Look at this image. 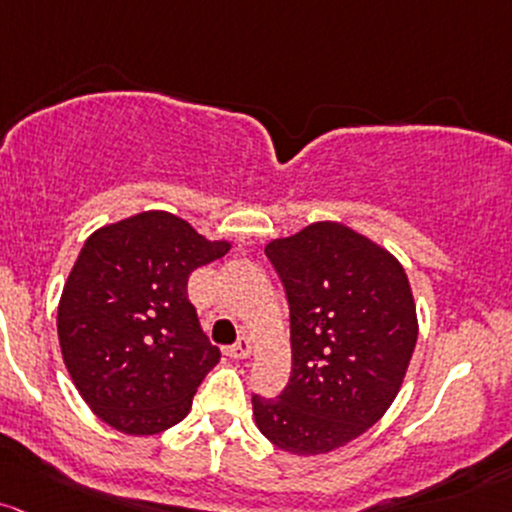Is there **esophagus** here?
Instances as JSON below:
<instances>
[{
	"label": "esophagus",
	"mask_w": 512,
	"mask_h": 512,
	"mask_svg": "<svg viewBox=\"0 0 512 512\" xmlns=\"http://www.w3.org/2000/svg\"><path fill=\"white\" fill-rule=\"evenodd\" d=\"M226 355L233 357V359H247L252 355V342L247 338H240L235 345L226 347Z\"/></svg>",
	"instance_id": "esophagus-1"
}]
</instances>
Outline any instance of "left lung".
Segmentation results:
<instances>
[{
	"instance_id": "8db88e82",
	"label": "left lung",
	"mask_w": 512,
	"mask_h": 512,
	"mask_svg": "<svg viewBox=\"0 0 512 512\" xmlns=\"http://www.w3.org/2000/svg\"><path fill=\"white\" fill-rule=\"evenodd\" d=\"M291 320V376L277 398L252 396L272 445L299 457L333 452L372 428L401 391L418 340L401 262L335 221L265 247Z\"/></svg>"
}]
</instances>
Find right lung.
<instances>
[{
	"instance_id": "add662e5",
	"label": "right lung",
	"mask_w": 512,
	"mask_h": 512,
	"mask_svg": "<svg viewBox=\"0 0 512 512\" xmlns=\"http://www.w3.org/2000/svg\"><path fill=\"white\" fill-rule=\"evenodd\" d=\"M230 250L167 211L94 230L58 306L67 372L87 406L126 435H155L192 408L221 359L187 296L189 274Z\"/></svg>"
}]
</instances>
